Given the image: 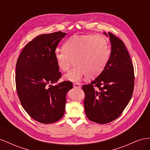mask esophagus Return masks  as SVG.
<instances>
[{
    "label": "esophagus",
    "instance_id": "esophagus-1",
    "mask_svg": "<svg viewBox=\"0 0 150 150\" xmlns=\"http://www.w3.org/2000/svg\"><path fill=\"white\" fill-rule=\"evenodd\" d=\"M73 86L74 88H81V86L78 83H74L73 84Z\"/></svg>",
    "mask_w": 150,
    "mask_h": 150
}]
</instances>
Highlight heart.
<instances>
[{"mask_svg":"<svg viewBox=\"0 0 150 150\" xmlns=\"http://www.w3.org/2000/svg\"><path fill=\"white\" fill-rule=\"evenodd\" d=\"M54 56L63 71L69 70L74 59V67L64 78L78 82L86 76L93 78L101 73L110 59V50L108 40L101 35H74L66 40L64 48L56 49Z\"/></svg>","mask_w":150,"mask_h":150,"instance_id":"heart-1","label":"heart"}]
</instances>
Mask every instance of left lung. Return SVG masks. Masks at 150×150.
Listing matches in <instances>:
<instances>
[{
    "mask_svg": "<svg viewBox=\"0 0 150 150\" xmlns=\"http://www.w3.org/2000/svg\"><path fill=\"white\" fill-rule=\"evenodd\" d=\"M108 34L111 51L105 68L90 84L82 86L86 115L99 124L108 123L121 115L132 97L134 84V67L124 42L111 33Z\"/></svg>",
    "mask_w": 150,
    "mask_h": 150,
    "instance_id": "1",
    "label": "left lung"
}]
</instances>
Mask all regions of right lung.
<instances>
[{"label":"right lung","instance_id":"1","mask_svg":"<svg viewBox=\"0 0 150 150\" xmlns=\"http://www.w3.org/2000/svg\"><path fill=\"white\" fill-rule=\"evenodd\" d=\"M66 35L58 31L37 36L25 45L17 61L18 97L28 114L41 123H52L61 118L66 94L73 86L69 81L51 85L62 76L54 52Z\"/></svg>","mask_w":150,"mask_h":150}]
</instances>
